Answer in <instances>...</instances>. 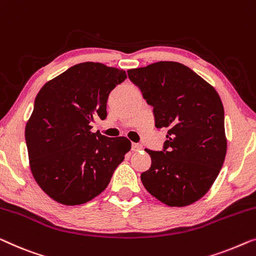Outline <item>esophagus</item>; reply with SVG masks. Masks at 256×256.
Instances as JSON below:
<instances>
[{"mask_svg": "<svg viewBox=\"0 0 256 256\" xmlns=\"http://www.w3.org/2000/svg\"><path fill=\"white\" fill-rule=\"evenodd\" d=\"M142 149H143L142 144H140V143H132V151H140V150H142Z\"/></svg>", "mask_w": 256, "mask_h": 256, "instance_id": "1", "label": "esophagus"}]
</instances>
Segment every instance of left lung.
Returning <instances> with one entry per match:
<instances>
[{"instance_id":"obj_1","label":"left lung","mask_w":256,"mask_h":256,"mask_svg":"<svg viewBox=\"0 0 256 256\" xmlns=\"http://www.w3.org/2000/svg\"><path fill=\"white\" fill-rule=\"evenodd\" d=\"M154 107L157 128H168L162 151L146 149L151 168L143 186L170 206H186L206 195L226 154L224 107L214 86L190 68L160 61L128 70Z\"/></svg>"}]
</instances>
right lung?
<instances>
[{"label":"right lung","mask_w":256,"mask_h":256,"mask_svg":"<svg viewBox=\"0 0 256 256\" xmlns=\"http://www.w3.org/2000/svg\"><path fill=\"white\" fill-rule=\"evenodd\" d=\"M127 78L122 69L83 62L47 82L25 127L30 168L46 194L61 204L91 201L108 186L132 143L92 132L107 116L110 91Z\"/></svg>","instance_id":"obj_1"}]
</instances>
